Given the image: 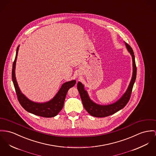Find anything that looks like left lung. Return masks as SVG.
Here are the masks:
<instances>
[{
	"instance_id": "left-lung-1",
	"label": "left lung",
	"mask_w": 156,
	"mask_h": 156,
	"mask_svg": "<svg viewBox=\"0 0 156 156\" xmlns=\"http://www.w3.org/2000/svg\"><path fill=\"white\" fill-rule=\"evenodd\" d=\"M125 45L132 55L133 74L132 80L127 91L118 101L107 106H100L96 105V103H93L90 99L87 91L84 90V85L80 82H79L77 84V88L78 90L84 108L87 111V112L93 116L97 118H103L112 115L124 108L127 105L131 98L133 86L136 76V66L135 64L134 53L132 48L126 43H125Z\"/></svg>"
}]
</instances>
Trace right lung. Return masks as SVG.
Masks as SVG:
<instances>
[{
	"label": "right lung",
	"instance_id": "obj_1",
	"mask_svg": "<svg viewBox=\"0 0 156 156\" xmlns=\"http://www.w3.org/2000/svg\"><path fill=\"white\" fill-rule=\"evenodd\" d=\"M18 48L19 46L16 49V56L12 65V78L19 103L25 110L37 116L44 118H52L56 116L63 107L64 101L68 91L70 88L75 85L76 81L73 80L63 84L58 94L48 102L45 103H37L29 100L23 94L21 93L16 81L15 75V63Z\"/></svg>",
	"mask_w": 156,
	"mask_h": 156
}]
</instances>
